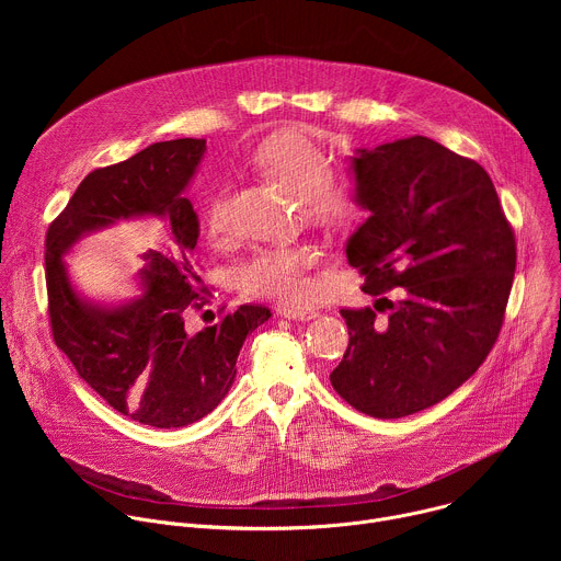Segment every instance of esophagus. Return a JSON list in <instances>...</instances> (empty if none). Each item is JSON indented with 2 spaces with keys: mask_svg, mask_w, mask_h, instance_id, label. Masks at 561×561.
Segmentation results:
<instances>
[{
  "mask_svg": "<svg viewBox=\"0 0 561 561\" xmlns=\"http://www.w3.org/2000/svg\"><path fill=\"white\" fill-rule=\"evenodd\" d=\"M277 314L286 319H310L314 317V308H304V306H277Z\"/></svg>",
  "mask_w": 561,
  "mask_h": 561,
  "instance_id": "obj_1",
  "label": "esophagus"
}]
</instances>
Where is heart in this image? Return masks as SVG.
<instances>
[{"instance_id":"b5f03b06","label":"heart","mask_w":561,"mask_h":561,"mask_svg":"<svg viewBox=\"0 0 561 561\" xmlns=\"http://www.w3.org/2000/svg\"><path fill=\"white\" fill-rule=\"evenodd\" d=\"M251 164L299 197L301 213L329 228H348L364 215L357 180L348 171H331L329 154L299 130H279L260 141ZM206 242L224 249L232 239V219L224 186L206 193L199 210ZM319 262L312 244H273L255 249L234 268V284L244 295L299 301L310 295V271Z\"/></svg>"}]
</instances>
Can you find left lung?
<instances>
[{"mask_svg": "<svg viewBox=\"0 0 561 561\" xmlns=\"http://www.w3.org/2000/svg\"><path fill=\"white\" fill-rule=\"evenodd\" d=\"M353 173L370 217L353 232L348 264L362 290L403 299L344 308L348 348L331 373L364 415L420 413L459 388L495 346L513 288L515 232L474 159L415 135L357 150Z\"/></svg>", "mask_w": 561, "mask_h": 561, "instance_id": "8db88e82", "label": "left lung"}]
</instances>
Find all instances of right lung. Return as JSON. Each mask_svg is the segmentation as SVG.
Masks as SVG:
<instances>
[{"instance_id": "right-lung-1", "label": "right lung", "mask_w": 561, "mask_h": 561, "mask_svg": "<svg viewBox=\"0 0 561 561\" xmlns=\"http://www.w3.org/2000/svg\"><path fill=\"white\" fill-rule=\"evenodd\" d=\"M206 139L157 141L126 162L98 169L77 186L46 232L48 317L57 348L117 413L154 428H182L208 415L237 375V355L271 310L244 304L193 333L188 312L208 299L195 262L199 221L182 197ZM159 216L165 239L142 257V295L117 307L79 298L60 257L84 233L119 218Z\"/></svg>"}]
</instances>
